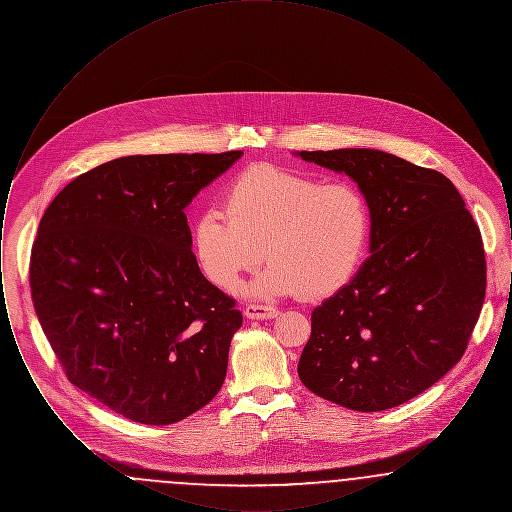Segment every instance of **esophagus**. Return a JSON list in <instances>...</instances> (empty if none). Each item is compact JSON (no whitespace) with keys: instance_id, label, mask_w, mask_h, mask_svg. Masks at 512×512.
<instances>
[{"instance_id":"obj_1","label":"esophagus","mask_w":512,"mask_h":512,"mask_svg":"<svg viewBox=\"0 0 512 512\" xmlns=\"http://www.w3.org/2000/svg\"><path fill=\"white\" fill-rule=\"evenodd\" d=\"M278 309L270 305H247L244 309V315L251 320H267V318L278 317Z\"/></svg>"}]
</instances>
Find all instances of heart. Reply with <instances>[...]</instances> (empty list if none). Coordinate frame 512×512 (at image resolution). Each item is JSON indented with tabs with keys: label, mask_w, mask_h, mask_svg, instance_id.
<instances>
[{
	"label": "heart",
	"mask_w": 512,
	"mask_h": 512,
	"mask_svg": "<svg viewBox=\"0 0 512 512\" xmlns=\"http://www.w3.org/2000/svg\"><path fill=\"white\" fill-rule=\"evenodd\" d=\"M370 209L351 180H320L276 165H253L224 194V213L203 209L190 230L195 263L220 290H234L245 270L272 261L249 293L301 292L320 299L341 290L363 261ZM266 253H262V247Z\"/></svg>",
	"instance_id": "1"
}]
</instances>
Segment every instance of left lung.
<instances>
[{"label":"left lung","instance_id":"8db88e82","mask_svg":"<svg viewBox=\"0 0 512 512\" xmlns=\"http://www.w3.org/2000/svg\"><path fill=\"white\" fill-rule=\"evenodd\" d=\"M345 172L370 209V257L311 315L297 374L361 413L397 407L461 361L486 297L482 234L441 172L386 151H301Z\"/></svg>","mask_w":512,"mask_h":512}]
</instances>
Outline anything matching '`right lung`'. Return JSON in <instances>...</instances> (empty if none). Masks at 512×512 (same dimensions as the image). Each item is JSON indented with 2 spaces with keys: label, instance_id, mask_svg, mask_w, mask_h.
<instances>
[{
  "label": "right lung",
  "instance_id": "obj_1",
  "mask_svg": "<svg viewBox=\"0 0 512 512\" xmlns=\"http://www.w3.org/2000/svg\"><path fill=\"white\" fill-rule=\"evenodd\" d=\"M244 153L130 155L76 176L30 253L42 330L69 382L134 422L205 407L242 326L197 267L184 209Z\"/></svg>",
  "mask_w": 512,
  "mask_h": 512
}]
</instances>
